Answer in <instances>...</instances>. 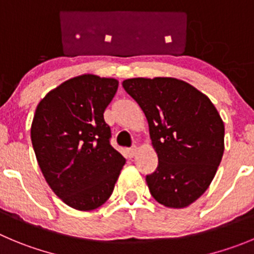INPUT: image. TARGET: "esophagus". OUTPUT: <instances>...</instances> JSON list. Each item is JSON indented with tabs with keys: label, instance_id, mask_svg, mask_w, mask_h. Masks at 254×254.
I'll return each mask as SVG.
<instances>
[{
	"label": "esophagus",
	"instance_id": "obj_1",
	"mask_svg": "<svg viewBox=\"0 0 254 254\" xmlns=\"http://www.w3.org/2000/svg\"><path fill=\"white\" fill-rule=\"evenodd\" d=\"M127 153H129V155L131 156V158H132V156H135V154L138 153V146H135V145L131 146V148L127 150Z\"/></svg>",
	"mask_w": 254,
	"mask_h": 254
}]
</instances>
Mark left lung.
I'll return each instance as SVG.
<instances>
[{"label": "left lung", "mask_w": 254, "mask_h": 254, "mask_svg": "<svg viewBox=\"0 0 254 254\" xmlns=\"http://www.w3.org/2000/svg\"><path fill=\"white\" fill-rule=\"evenodd\" d=\"M149 124L158 167L146 175L156 202L186 208L212 183L224 151V124L207 95L174 77L123 81Z\"/></svg>", "instance_id": "left-lung-1"}]
</instances>
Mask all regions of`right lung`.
<instances>
[{
  "mask_svg": "<svg viewBox=\"0 0 254 254\" xmlns=\"http://www.w3.org/2000/svg\"><path fill=\"white\" fill-rule=\"evenodd\" d=\"M119 81L85 73L42 99L31 125V141L45 181L68 207L92 210L110 198L124 156L110 145L104 111Z\"/></svg>",
  "mask_w": 254,
  "mask_h": 254,
  "instance_id": "1",
  "label": "right lung"
}]
</instances>
